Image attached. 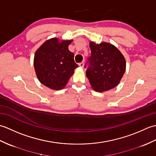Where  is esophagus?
Returning <instances> with one entry per match:
<instances>
[{"instance_id":"obj_1","label":"esophagus","mask_w":156,"mask_h":156,"mask_svg":"<svg viewBox=\"0 0 156 156\" xmlns=\"http://www.w3.org/2000/svg\"><path fill=\"white\" fill-rule=\"evenodd\" d=\"M79 66H80V67H81V68H83L84 67V62H82L80 63V64H79Z\"/></svg>"}]
</instances>
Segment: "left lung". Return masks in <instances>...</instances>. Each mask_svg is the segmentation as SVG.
Segmentation results:
<instances>
[{
  "mask_svg": "<svg viewBox=\"0 0 156 156\" xmlns=\"http://www.w3.org/2000/svg\"><path fill=\"white\" fill-rule=\"evenodd\" d=\"M91 55L84 65L86 74L92 88L105 92L119 84L126 68L124 56L119 49L108 43H90Z\"/></svg>",
  "mask_w": 156,
  "mask_h": 156,
  "instance_id": "left-lung-1",
  "label": "left lung"
}]
</instances>
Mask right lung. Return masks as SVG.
Wrapping results in <instances>:
<instances>
[{
    "label": "right lung",
    "mask_w": 156,
    "mask_h": 156,
    "mask_svg": "<svg viewBox=\"0 0 156 156\" xmlns=\"http://www.w3.org/2000/svg\"><path fill=\"white\" fill-rule=\"evenodd\" d=\"M72 40L59 42L57 38L46 41L36 51L34 68L41 84L53 90H61L78 67L74 53L69 51Z\"/></svg>",
    "instance_id": "right-lung-1"
}]
</instances>
